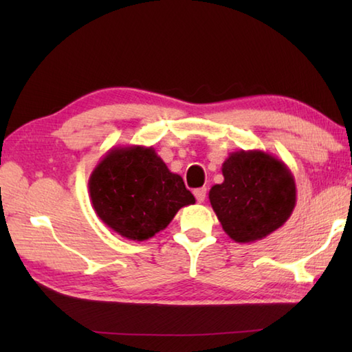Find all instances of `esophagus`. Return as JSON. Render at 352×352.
Returning <instances> with one entry per match:
<instances>
[{"label":"esophagus","instance_id":"obj_1","mask_svg":"<svg viewBox=\"0 0 352 352\" xmlns=\"http://www.w3.org/2000/svg\"><path fill=\"white\" fill-rule=\"evenodd\" d=\"M193 193H195V198H197L198 203H204L206 195H207V189L206 188L195 189V190H193Z\"/></svg>","mask_w":352,"mask_h":352}]
</instances>
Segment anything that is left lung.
Masks as SVG:
<instances>
[{"mask_svg": "<svg viewBox=\"0 0 352 352\" xmlns=\"http://www.w3.org/2000/svg\"><path fill=\"white\" fill-rule=\"evenodd\" d=\"M223 182L208 192L223 231L237 243L261 241L284 226L296 204L287 164L260 149L231 153L222 163Z\"/></svg>", "mask_w": 352, "mask_h": 352, "instance_id": "left-lung-1", "label": "left lung"}]
</instances>
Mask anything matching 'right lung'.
Instances as JSON below:
<instances>
[{"label":"right lung","mask_w":352,"mask_h":352,"mask_svg":"<svg viewBox=\"0 0 352 352\" xmlns=\"http://www.w3.org/2000/svg\"><path fill=\"white\" fill-rule=\"evenodd\" d=\"M96 216L129 241H148L182 207L195 204L183 178L170 172L153 146H113L89 177Z\"/></svg>","instance_id":"add662e5"}]
</instances>
